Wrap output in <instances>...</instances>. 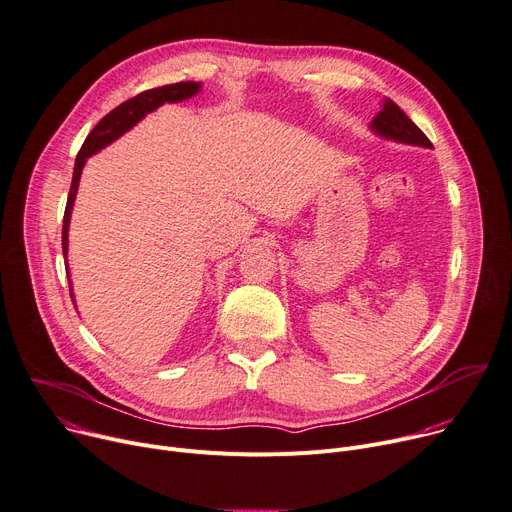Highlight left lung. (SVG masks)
Returning a JSON list of instances; mask_svg holds the SVG:
<instances>
[{
    "label": "left lung",
    "instance_id": "8db88e82",
    "mask_svg": "<svg viewBox=\"0 0 512 512\" xmlns=\"http://www.w3.org/2000/svg\"><path fill=\"white\" fill-rule=\"evenodd\" d=\"M370 129L379 133L381 138L399 142V144H412L422 148H432V142L426 138L424 131L407 117L391 98H385L383 109L372 119Z\"/></svg>",
    "mask_w": 512,
    "mask_h": 512
}]
</instances>
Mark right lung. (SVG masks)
I'll list each match as a JSON object with an SVG mask.
<instances>
[{
	"mask_svg": "<svg viewBox=\"0 0 512 512\" xmlns=\"http://www.w3.org/2000/svg\"><path fill=\"white\" fill-rule=\"evenodd\" d=\"M201 90L199 82H177V84H168V86H160V88H152L146 90L138 96H133L117 109H113L109 115L102 117L96 127L88 133L86 142L82 144L78 156H76V166H74V177H72V187H70V195H67V203H65V214H63V230H61V247H63V257H67V230H70V218H72V210H74V201H76V193H78V183L82 177V168L86 164V160L96 154L98 150L107 148L111 142H115L117 138L125 131H129L135 123H140L148 113L156 111L158 107H162L164 102H181L187 100L191 96H195ZM67 269V263H65ZM70 280V276H67ZM70 296L74 300V292H72V282H70ZM76 306V300H74Z\"/></svg>",
	"mask_w": 512,
	"mask_h": 512,
	"instance_id": "right-lung-1",
	"label": "right lung"
}]
</instances>
